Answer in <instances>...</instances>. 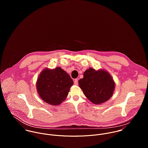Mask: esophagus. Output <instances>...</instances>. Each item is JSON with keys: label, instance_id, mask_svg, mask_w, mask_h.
Returning a JSON list of instances; mask_svg holds the SVG:
<instances>
[{"label": "esophagus", "instance_id": "obj_1", "mask_svg": "<svg viewBox=\"0 0 148 148\" xmlns=\"http://www.w3.org/2000/svg\"><path fill=\"white\" fill-rule=\"evenodd\" d=\"M74 84L76 85H78V80L77 79H75L74 80Z\"/></svg>", "mask_w": 148, "mask_h": 148}]
</instances>
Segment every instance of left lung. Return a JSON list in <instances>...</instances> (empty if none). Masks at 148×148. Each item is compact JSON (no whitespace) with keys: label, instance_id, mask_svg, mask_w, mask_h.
I'll return each mask as SVG.
<instances>
[{"label":"left lung","instance_id":"obj_1","mask_svg":"<svg viewBox=\"0 0 148 148\" xmlns=\"http://www.w3.org/2000/svg\"><path fill=\"white\" fill-rule=\"evenodd\" d=\"M83 76L79 80V84L89 101L100 105L110 99L114 90L115 83L108 72L89 68L85 71Z\"/></svg>","mask_w":148,"mask_h":148}]
</instances>
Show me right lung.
<instances>
[{
	"label": "right lung",
	"instance_id": "obj_1",
	"mask_svg": "<svg viewBox=\"0 0 148 148\" xmlns=\"http://www.w3.org/2000/svg\"><path fill=\"white\" fill-rule=\"evenodd\" d=\"M73 82L70 76L60 67L46 68L40 72L36 90L42 100L52 106H59L66 98Z\"/></svg>",
	"mask_w": 148,
	"mask_h": 148
}]
</instances>
